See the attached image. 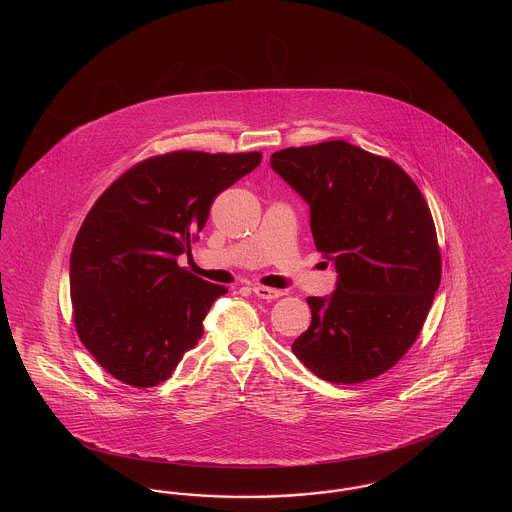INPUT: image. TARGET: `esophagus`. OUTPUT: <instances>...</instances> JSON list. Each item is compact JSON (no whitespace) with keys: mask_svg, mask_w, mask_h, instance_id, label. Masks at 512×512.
Wrapping results in <instances>:
<instances>
[{"mask_svg":"<svg viewBox=\"0 0 512 512\" xmlns=\"http://www.w3.org/2000/svg\"><path fill=\"white\" fill-rule=\"evenodd\" d=\"M253 293H255L257 297H261V299H267V301L278 299V297L284 295L282 290H274V288H267V286H253Z\"/></svg>","mask_w":512,"mask_h":512,"instance_id":"esophagus-1","label":"esophagus"}]
</instances>
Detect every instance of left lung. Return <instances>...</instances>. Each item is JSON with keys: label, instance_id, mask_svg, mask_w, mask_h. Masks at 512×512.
<instances>
[{"label": "left lung", "instance_id": "8db88e82", "mask_svg": "<svg viewBox=\"0 0 512 512\" xmlns=\"http://www.w3.org/2000/svg\"><path fill=\"white\" fill-rule=\"evenodd\" d=\"M270 165L309 203L317 251L338 270L330 297H307L313 318L293 355L332 384L384 374L418 338L441 280L424 195L397 163L343 140L280 149Z\"/></svg>", "mask_w": 512, "mask_h": 512}]
</instances>
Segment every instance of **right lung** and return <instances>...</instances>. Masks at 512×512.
Returning a JSON list of instances; mask_svg holds the SVG:
<instances>
[{
  "label": "right lung",
  "instance_id": "right-lung-1",
  "mask_svg": "<svg viewBox=\"0 0 512 512\" xmlns=\"http://www.w3.org/2000/svg\"><path fill=\"white\" fill-rule=\"evenodd\" d=\"M261 151L180 149L136 163L86 215L71 253L76 334L105 372L153 388L203 336L224 286L176 259L190 253L215 197L259 167Z\"/></svg>",
  "mask_w": 512,
  "mask_h": 512
}]
</instances>
